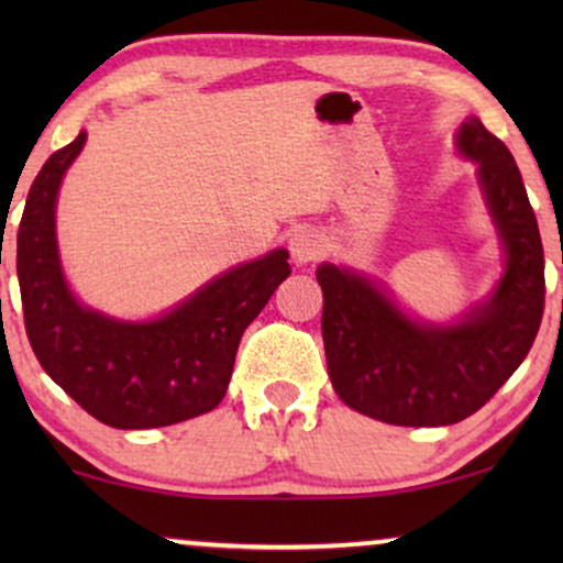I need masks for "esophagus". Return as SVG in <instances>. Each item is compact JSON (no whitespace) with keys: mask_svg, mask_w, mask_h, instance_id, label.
Here are the masks:
<instances>
[{"mask_svg":"<svg viewBox=\"0 0 563 563\" xmlns=\"http://www.w3.org/2000/svg\"><path fill=\"white\" fill-rule=\"evenodd\" d=\"M289 251L297 264H312L325 251V238H322L314 228H297L289 235Z\"/></svg>","mask_w":563,"mask_h":563,"instance_id":"obj_1","label":"esophagus"}]
</instances>
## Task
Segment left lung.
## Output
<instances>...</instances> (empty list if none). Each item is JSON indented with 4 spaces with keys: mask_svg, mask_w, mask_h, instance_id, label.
<instances>
[{
    "mask_svg": "<svg viewBox=\"0 0 563 563\" xmlns=\"http://www.w3.org/2000/svg\"><path fill=\"white\" fill-rule=\"evenodd\" d=\"M456 151L476 164L505 251V272L484 302L453 322H426L407 314L372 276L318 266L335 395L389 426H453L474 415L522 364L541 328L543 245L520 168L474 114L461 122Z\"/></svg>",
    "mask_w": 563,
    "mask_h": 563,
    "instance_id": "left-lung-1",
    "label": "left lung"
}]
</instances>
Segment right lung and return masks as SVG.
Returning <instances> with one entry per match:
<instances>
[{"mask_svg": "<svg viewBox=\"0 0 563 563\" xmlns=\"http://www.w3.org/2000/svg\"><path fill=\"white\" fill-rule=\"evenodd\" d=\"M87 133L45 161L18 230L25 330L45 374L91 418L145 430L197 418L225 397L243 330L287 279L289 251L233 266L153 320L91 310L68 287L56 241L60 181Z\"/></svg>", "mask_w": 563, "mask_h": 563, "instance_id": "add662e5", "label": "right lung"}]
</instances>
